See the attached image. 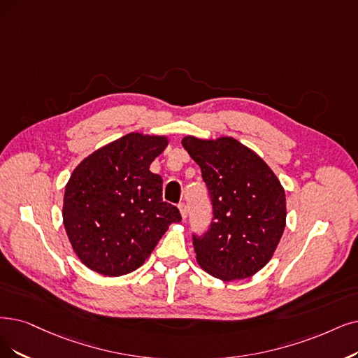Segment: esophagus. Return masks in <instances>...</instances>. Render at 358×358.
Wrapping results in <instances>:
<instances>
[{
	"mask_svg": "<svg viewBox=\"0 0 358 358\" xmlns=\"http://www.w3.org/2000/svg\"><path fill=\"white\" fill-rule=\"evenodd\" d=\"M179 210H180V214H182V219L185 220L188 217V207H187V204L185 203H180L179 204Z\"/></svg>",
	"mask_w": 358,
	"mask_h": 358,
	"instance_id": "34e87169",
	"label": "esophagus"
}]
</instances>
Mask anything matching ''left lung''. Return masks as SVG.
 <instances>
[{
	"label": "left lung",
	"instance_id": "left-lung-1",
	"mask_svg": "<svg viewBox=\"0 0 358 358\" xmlns=\"http://www.w3.org/2000/svg\"><path fill=\"white\" fill-rule=\"evenodd\" d=\"M201 169L213 219L203 235L192 234L196 262L222 280L245 279L273 255L287 220L279 179L254 151L234 138L182 141Z\"/></svg>",
	"mask_w": 358,
	"mask_h": 358
}]
</instances>
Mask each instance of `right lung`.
<instances>
[{
    "label": "right lung",
    "instance_id": "right-lung-1",
    "mask_svg": "<svg viewBox=\"0 0 358 358\" xmlns=\"http://www.w3.org/2000/svg\"><path fill=\"white\" fill-rule=\"evenodd\" d=\"M164 136L127 134L88 155L64 191L63 223L80 262L104 276L142 266L179 208L163 201V179L150 164Z\"/></svg>",
    "mask_w": 358,
    "mask_h": 358
}]
</instances>
